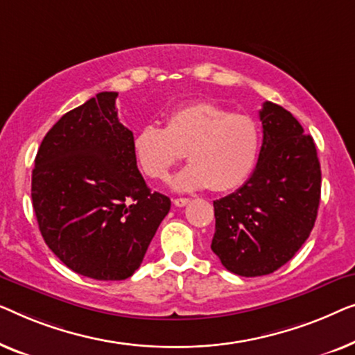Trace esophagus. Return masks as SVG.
Masks as SVG:
<instances>
[{"label": "esophagus", "instance_id": "obj_1", "mask_svg": "<svg viewBox=\"0 0 355 355\" xmlns=\"http://www.w3.org/2000/svg\"><path fill=\"white\" fill-rule=\"evenodd\" d=\"M188 202H189V199H188V198H175V199H173V204H175L177 207H183V206H187Z\"/></svg>", "mask_w": 355, "mask_h": 355}]
</instances>
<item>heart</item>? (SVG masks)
I'll return each instance as SVG.
<instances>
[{
	"label": "heart",
	"instance_id": "obj_1",
	"mask_svg": "<svg viewBox=\"0 0 355 355\" xmlns=\"http://www.w3.org/2000/svg\"><path fill=\"white\" fill-rule=\"evenodd\" d=\"M133 151L144 175L167 177L187 153L191 162L171 178L177 191L211 188L230 191L246 182L261 151V130L252 117L212 103L180 107L166 127L148 123L135 133Z\"/></svg>",
	"mask_w": 355,
	"mask_h": 355
}]
</instances>
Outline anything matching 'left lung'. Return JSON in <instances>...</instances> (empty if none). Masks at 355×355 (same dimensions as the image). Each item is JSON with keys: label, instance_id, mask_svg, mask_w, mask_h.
I'll use <instances>...</instances> for the list:
<instances>
[{"label": "left lung", "instance_id": "1", "mask_svg": "<svg viewBox=\"0 0 355 355\" xmlns=\"http://www.w3.org/2000/svg\"><path fill=\"white\" fill-rule=\"evenodd\" d=\"M263 139L248 182L214 201L211 249L228 272L262 277L291 261L315 223L322 172L311 135L270 101L261 111Z\"/></svg>", "mask_w": 355, "mask_h": 355}]
</instances>
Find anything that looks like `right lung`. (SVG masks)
<instances>
[{
    "label": "right lung",
    "mask_w": 355,
    "mask_h": 355,
    "mask_svg": "<svg viewBox=\"0 0 355 355\" xmlns=\"http://www.w3.org/2000/svg\"><path fill=\"white\" fill-rule=\"evenodd\" d=\"M117 96L98 93L64 114L40 144L32 172L44 243L71 270L103 282L133 275L171 211V199L153 193L138 171Z\"/></svg>",
    "instance_id": "right-lung-1"
}]
</instances>
